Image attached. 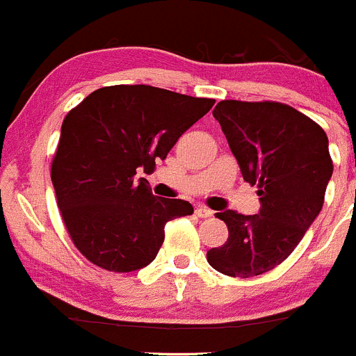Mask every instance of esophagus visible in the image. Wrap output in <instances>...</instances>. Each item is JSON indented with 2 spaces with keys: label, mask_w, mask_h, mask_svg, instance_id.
<instances>
[{
  "label": "esophagus",
  "mask_w": 356,
  "mask_h": 356,
  "mask_svg": "<svg viewBox=\"0 0 356 356\" xmlns=\"http://www.w3.org/2000/svg\"><path fill=\"white\" fill-rule=\"evenodd\" d=\"M194 212H196V216L201 217V219H205V217H212L213 216L212 210L207 209V207H196V210H194Z\"/></svg>",
  "instance_id": "obj_1"
}]
</instances>
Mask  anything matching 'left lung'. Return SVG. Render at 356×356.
Masks as SVG:
<instances>
[{"label": "left lung", "mask_w": 356, "mask_h": 356, "mask_svg": "<svg viewBox=\"0 0 356 356\" xmlns=\"http://www.w3.org/2000/svg\"><path fill=\"white\" fill-rule=\"evenodd\" d=\"M242 178L257 185L254 216L216 213L228 241L207 251L216 271L251 278L271 271L300 244L325 203L333 172L328 137L316 121L278 102L222 99L213 108Z\"/></svg>", "instance_id": "obj_1"}]
</instances>
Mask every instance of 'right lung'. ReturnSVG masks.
Returning a JSON list of instances; mask_svg holds the SVG:
<instances>
[{
    "instance_id": "1",
    "label": "right lung",
    "mask_w": 356,
    "mask_h": 356,
    "mask_svg": "<svg viewBox=\"0 0 356 356\" xmlns=\"http://www.w3.org/2000/svg\"><path fill=\"white\" fill-rule=\"evenodd\" d=\"M216 99L151 85H110L69 110L51 162V181L72 244L94 266L114 273L155 260L165 222L193 205L151 194L139 169H155L181 134Z\"/></svg>"
}]
</instances>
